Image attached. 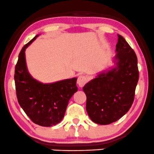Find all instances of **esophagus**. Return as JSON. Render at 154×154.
Returning a JSON list of instances; mask_svg holds the SVG:
<instances>
[{
  "mask_svg": "<svg viewBox=\"0 0 154 154\" xmlns=\"http://www.w3.org/2000/svg\"><path fill=\"white\" fill-rule=\"evenodd\" d=\"M86 82H87V78L85 76V75H80V76L78 78L77 84L80 87H83L86 84Z\"/></svg>",
  "mask_w": 154,
  "mask_h": 154,
  "instance_id": "1",
  "label": "esophagus"
}]
</instances>
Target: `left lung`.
I'll use <instances>...</instances> for the list:
<instances>
[{
  "label": "left lung",
  "instance_id": "1",
  "mask_svg": "<svg viewBox=\"0 0 154 154\" xmlns=\"http://www.w3.org/2000/svg\"><path fill=\"white\" fill-rule=\"evenodd\" d=\"M117 36L114 66L99 73L83 87L88 116L99 125L112 123L128 112L139 79L134 50L122 36Z\"/></svg>",
  "mask_w": 154,
  "mask_h": 154
}]
</instances>
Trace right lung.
<instances>
[{"mask_svg": "<svg viewBox=\"0 0 154 154\" xmlns=\"http://www.w3.org/2000/svg\"><path fill=\"white\" fill-rule=\"evenodd\" d=\"M39 35L25 45L20 52L14 81L18 102L27 116L35 124L51 127L63 120L69 100L78 91L77 78L43 84L31 75L25 50Z\"/></svg>", "mask_w": 154, "mask_h": 154, "instance_id": "right-lung-1", "label": "right lung"}]
</instances>
